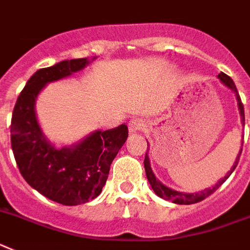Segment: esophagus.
<instances>
[{"instance_id":"34e87169","label":"esophagus","mask_w":250,"mask_h":250,"mask_svg":"<svg viewBox=\"0 0 250 250\" xmlns=\"http://www.w3.org/2000/svg\"><path fill=\"white\" fill-rule=\"evenodd\" d=\"M145 125H146V123L142 119H133V121L129 122L128 125L129 133H137V132L142 131L145 128Z\"/></svg>"}]
</instances>
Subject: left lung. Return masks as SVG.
I'll return each instance as SVG.
<instances>
[{
  "label": "left lung",
  "instance_id": "8db88e82",
  "mask_svg": "<svg viewBox=\"0 0 250 250\" xmlns=\"http://www.w3.org/2000/svg\"><path fill=\"white\" fill-rule=\"evenodd\" d=\"M217 79H219L220 81H221V83H224V85H225L228 89H230L232 93L235 94L236 103H238L239 115H240V122H242V125L244 127V123H245L244 106H243V103H242V100H240V96H239L238 89H236L235 83H234V81L231 80V77H229L228 75H225L224 72L219 73ZM147 146H148V142H147ZM242 146H243V142H242ZM242 150H243V147H240L238 156H236V159H235V161H234V164H232L231 169H230V170L226 173L225 177L221 178V179H220L219 182L215 184V186L211 187V188H206V189H203V190H201V192H197V193L179 192V190H175V189H173V188H169V187H167L165 184L161 183L160 180L155 177L154 171H152V169H151L150 157H148V147H147V152H146V156H145V161H144L145 171H146V177H147L148 183H150L151 188H152V190H154L156 196H159L160 198H164V200L171 201V202L177 203V205H193V203L201 202V201L205 200L206 197L211 196V194H212V193L215 192V190L217 189V188H219V187L221 186V184L224 183V182H225L229 177H230V175H231V173L235 170L236 165H238L239 157H240V155H242Z\"/></svg>",
  "mask_w": 250,
  "mask_h": 250
}]
</instances>
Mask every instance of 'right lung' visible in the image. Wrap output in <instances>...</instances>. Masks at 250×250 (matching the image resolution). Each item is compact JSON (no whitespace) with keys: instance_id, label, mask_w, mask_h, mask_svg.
I'll return each instance as SVG.
<instances>
[{"instance_id":"right-lung-1","label":"right lung","mask_w":250,"mask_h":250,"mask_svg":"<svg viewBox=\"0 0 250 250\" xmlns=\"http://www.w3.org/2000/svg\"><path fill=\"white\" fill-rule=\"evenodd\" d=\"M96 57L66 60L41 68L28 80L15 104L11 119V147L26 183L50 201L77 206L102 193L110 164L128 137V128L95 129L72 145L57 147L44 135L35 104L50 83L83 71Z\"/></svg>"}]
</instances>
